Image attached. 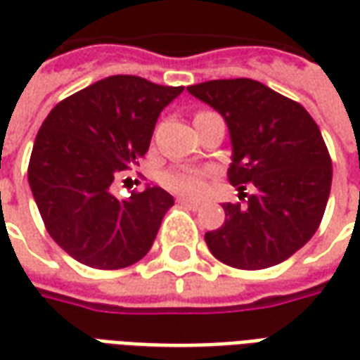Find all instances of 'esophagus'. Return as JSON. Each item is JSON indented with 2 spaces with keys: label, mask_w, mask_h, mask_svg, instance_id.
Returning <instances> with one entry per match:
<instances>
[{
  "label": "esophagus",
  "mask_w": 360,
  "mask_h": 360,
  "mask_svg": "<svg viewBox=\"0 0 360 360\" xmlns=\"http://www.w3.org/2000/svg\"><path fill=\"white\" fill-rule=\"evenodd\" d=\"M177 202L181 204V206H187V208H193V210H198L202 204L200 202H196V200H188V198H179Z\"/></svg>",
  "instance_id": "esophagus-1"
}]
</instances>
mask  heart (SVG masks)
I'll return each mask as SVG.
<instances>
[{
  "instance_id": "b5f03b06",
  "label": "heart",
  "mask_w": 360,
  "mask_h": 360,
  "mask_svg": "<svg viewBox=\"0 0 360 360\" xmlns=\"http://www.w3.org/2000/svg\"><path fill=\"white\" fill-rule=\"evenodd\" d=\"M202 113H208V111H202ZM202 113H198V115H202ZM208 177H210V173L200 167H173L162 175V185L175 195L193 198V196L202 195Z\"/></svg>"
}]
</instances>
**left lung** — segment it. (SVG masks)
<instances>
[{
	"label": "left lung",
	"mask_w": 360,
	"mask_h": 360,
	"mask_svg": "<svg viewBox=\"0 0 360 360\" xmlns=\"http://www.w3.org/2000/svg\"><path fill=\"white\" fill-rule=\"evenodd\" d=\"M226 119L233 144L229 183L255 185L245 204H224L226 221L204 235L219 262L264 270L307 245L324 218L332 158L316 121L301 103L252 79L188 86Z\"/></svg>",
	"instance_id": "obj_1"
}]
</instances>
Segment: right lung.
Returning <instances> with one entry per match:
<instances>
[{"instance_id":"1","label":"right lung","mask_w":360,"mask_h":360,"mask_svg":"<svg viewBox=\"0 0 360 360\" xmlns=\"http://www.w3.org/2000/svg\"><path fill=\"white\" fill-rule=\"evenodd\" d=\"M181 92L113 75L61 100L44 119L28 183L50 237L81 264L119 270L146 257L173 196L148 187L117 198L111 188L148 152L160 113Z\"/></svg>"}]
</instances>
